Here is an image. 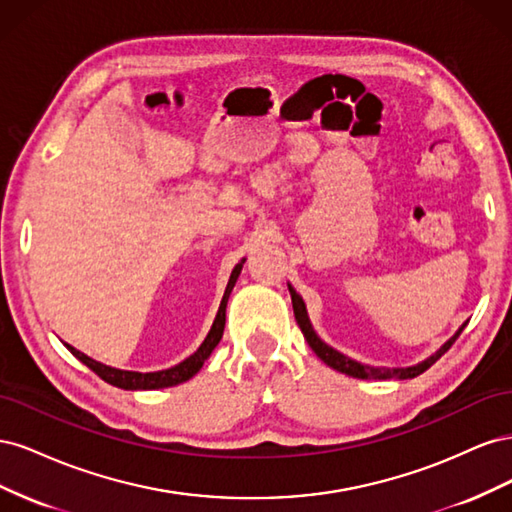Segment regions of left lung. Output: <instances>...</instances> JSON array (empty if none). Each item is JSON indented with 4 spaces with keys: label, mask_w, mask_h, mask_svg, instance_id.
Masks as SVG:
<instances>
[{
    "label": "left lung",
    "mask_w": 512,
    "mask_h": 512,
    "mask_svg": "<svg viewBox=\"0 0 512 512\" xmlns=\"http://www.w3.org/2000/svg\"><path fill=\"white\" fill-rule=\"evenodd\" d=\"M288 290H290V299H292L294 318H297L309 348L316 352V356H318L322 363H327L329 367L342 371V374L352 376V378H359V380H393V378L406 380V378H416L418 374H423L425 369H429L433 363H436L440 356L455 344V339L461 335V331L466 329V324H461V327L457 329V333L451 339H448V342H444L436 352H433L431 356H427V359L421 361V363L410 365V367H371V365H365V363H359V361L350 359V356L335 350L327 342H322V339L318 337V333L314 331L312 322H309L307 307H305V301L301 299V294L294 290L290 284H288Z\"/></svg>",
    "instance_id": "1"
}]
</instances>
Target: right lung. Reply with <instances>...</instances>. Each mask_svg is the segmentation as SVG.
I'll return each mask as SVG.
<instances>
[{
	"mask_svg": "<svg viewBox=\"0 0 512 512\" xmlns=\"http://www.w3.org/2000/svg\"><path fill=\"white\" fill-rule=\"evenodd\" d=\"M243 262H245V258L230 273V280L226 284L224 297H222V303H220V309H218V316H215V320L211 324V331L205 337V342L198 346V350L194 354H190L188 359L177 363L175 367L160 369V371H147V374H143V371H128V369H117V367H111V365H104V363H100L96 359H91V356H87L85 352L72 348L70 344H66V348L81 363H85L91 371H96V374L104 382L117 386V389L153 391V389H168V386H177V384H181L185 380H190V378H194L198 374L200 367L205 365V361L209 359L211 352L215 350V346L220 344L222 333H224V324H226V303H228V297H230L232 288H235V284L239 280V273L243 269Z\"/></svg>",
	"mask_w": 512,
	"mask_h": 512,
	"instance_id": "obj_1",
	"label": "right lung"
}]
</instances>
